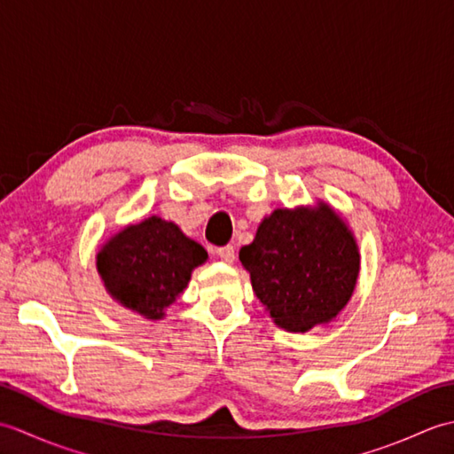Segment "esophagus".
<instances>
[{"label":"esophagus","mask_w":454,"mask_h":454,"mask_svg":"<svg viewBox=\"0 0 454 454\" xmlns=\"http://www.w3.org/2000/svg\"><path fill=\"white\" fill-rule=\"evenodd\" d=\"M216 255L222 259V262L228 263V265H232V263H234V259H236V252H234V247H232V246L218 247V249H216Z\"/></svg>","instance_id":"obj_1"}]
</instances>
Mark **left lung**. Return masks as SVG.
<instances>
[{
  "instance_id": "8db88e82",
  "label": "left lung",
  "mask_w": 454,
  "mask_h": 454,
  "mask_svg": "<svg viewBox=\"0 0 454 454\" xmlns=\"http://www.w3.org/2000/svg\"><path fill=\"white\" fill-rule=\"evenodd\" d=\"M239 262L273 322L304 333L332 322L349 302L361 255L343 218L320 200L273 210L254 242L239 249Z\"/></svg>"
}]
</instances>
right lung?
<instances>
[{
  "mask_svg": "<svg viewBox=\"0 0 454 454\" xmlns=\"http://www.w3.org/2000/svg\"><path fill=\"white\" fill-rule=\"evenodd\" d=\"M207 259V249L177 224L150 216L122 228L99 249L98 271L119 304L148 320H161L163 310L187 288L192 269Z\"/></svg>",
  "mask_w": 454,
  "mask_h": 454,
  "instance_id": "obj_1",
  "label": "right lung"
}]
</instances>
